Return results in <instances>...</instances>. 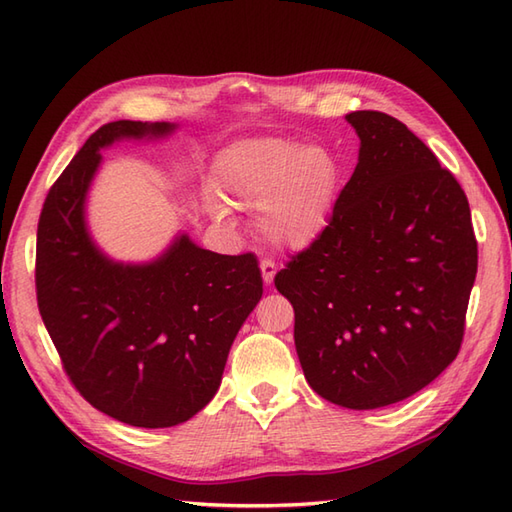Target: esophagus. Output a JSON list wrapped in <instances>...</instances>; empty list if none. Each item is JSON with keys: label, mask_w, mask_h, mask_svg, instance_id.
<instances>
[{"label": "esophagus", "mask_w": 512, "mask_h": 512, "mask_svg": "<svg viewBox=\"0 0 512 512\" xmlns=\"http://www.w3.org/2000/svg\"><path fill=\"white\" fill-rule=\"evenodd\" d=\"M259 268H262V277H264V284L266 286H270L273 284V279H275V275H277V264L273 262V259H268V257H264L262 262H259Z\"/></svg>", "instance_id": "esophagus-1"}]
</instances>
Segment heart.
<instances>
[{"label": "heart", "mask_w": 512, "mask_h": 512, "mask_svg": "<svg viewBox=\"0 0 512 512\" xmlns=\"http://www.w3.org/2000/svg\"><path fill=\"white\" fill-rule=\"evenodd\" d=\"M343 180L330 149L284 138H248L215 162V184L228 202L257 206V226L270 244L303 250L328 228ZM224 217L226 206L215 204Z\"/></svg>", "instance_id": "b5f03b06"}]
</instances>
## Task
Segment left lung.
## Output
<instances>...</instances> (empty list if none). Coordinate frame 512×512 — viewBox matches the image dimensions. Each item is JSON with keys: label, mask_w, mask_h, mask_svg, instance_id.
Here are the masks:
<instances>
[{"label": "left lung", "mask_w": 512, "mask_h": 512, "mask_svg": "<svg viewBox=\"0 0 512 512\" xmlns=\"http://www.w3.org/2000/svg\"><path fill=\"white\" fill-rule=\"evenodd\" d=\"M358 165L317 242L275 277L308 385L347 409L394 405L460 352L477 275L469 200L398 118L347 114Z\"/></svg>", "instance_id": "8db88e82"}]
</instances>
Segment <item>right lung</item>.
<instances>
[{"label": "right lung", "mask_w": 512, "mask_h": 512, "mask_svg": "<svg viewBox=\"0 0 512 512\" xmlns=\"http://www.w3.org/2000/svg\"><path fill=\"white\" fill-rule=\"evenodd\" d=\"M173 129H96L52 184L37 226V303L65 374L92 407L145 429L176 427L209 405L264 292L253 253H211L182 233L154 262L118 264L92 242L85 195L101 149Z\"/></svg>", "instance_id": "right-lung-1"}]
</instances>
